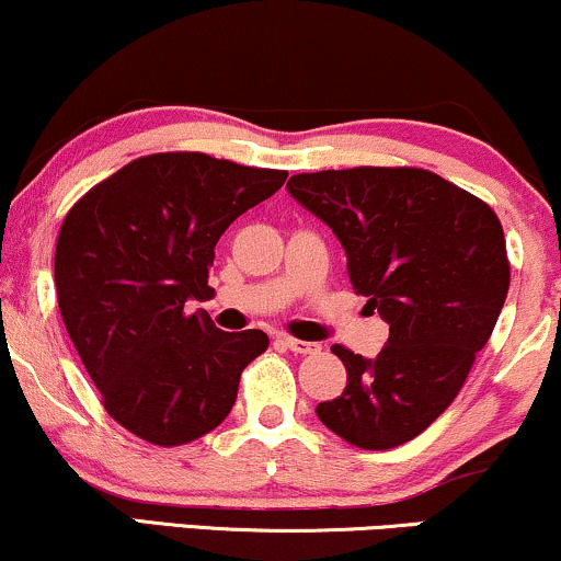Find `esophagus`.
<instances>
[{
  "label": "esophagus",
  "mask_w": 561,
  "mask_h": 561,
  "mask_svg": "<svg viewBox=\"0 0 561 561\" xmlns=\"http://www.w3.org/2000/svg\"><path fill=\"white\" fill-rule=\"evenodd\" d=\"M279 342L285 345L287 350H293V353H300V355H310V353H319V345L316 342H306V340H295V336H279Z\"/></svg>",
  "instance_id": "34e87169"
}]
</instances>
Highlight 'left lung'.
Masks as SVG:
<instances>
[{
  "label": "left lung",
  "instance_id": "8db88e82",
  "mask_svg": "<svg viewBox=\"0 0 561 561\" xmlns=\"http://www.w3.org/2000/svg\"><path fill=\"white\" fill-rule=\"evenodd\" d=\"M287 191L336 234L353 289L389 323L376 357L332 347L347 387L316 415L360 449L400 447L449 408L494 332L504 229L481 198L415 167L295 174Z\"/></svg>",
  "mask_w": 561,
  "mask_h": 561
}]
</instances>
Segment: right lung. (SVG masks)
<instances>
[{
	"mask_svg": "<svg viewBox=\"0 0 561 561\" xmlns=\"http://www.w3.org/2000/svg\"><path fill=\"white\" fill-rule=\"evenodd\" d=\"M287 172L206 153H151L88 191L59 229V313L110 413L130 434L180 447L238 400L268 347L261 329L221 332L187 300L211 298L225 229L285 185Z\"/></svg>",
	"mask_w": 561,
	"mask_h": 561,
	"instance_id": "obj_1",
	"label": "right lung"
}]
</instances>
